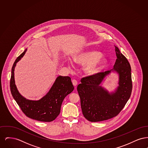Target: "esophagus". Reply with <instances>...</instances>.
<instances>
[{
  "label": "esophagus",
  "instance_id": "esophagus-1",
  "mask_svg": "<svg viewBox=\"0 0 148 148\" xmlns=\"http://www.w3.org/2000/svg\"><path fill=\"white\" fill-rule=\"evenodd\" d=\"M72 83H73V84L74 86H76L77 84V82L75 80V79H73L72 80Z\"/></svg>",
  "mask_w": 148,
  "mask_h": 148
}]
</instances>
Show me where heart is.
<instances>
[{
    "label": "heart",
    "mask_w": 148,
    "mask_h": 148,
    "mask_svg": "<svg viewBox=\"0 0 148 148\" xmlns=\"http://www.w3.org/2000/svg\"><path fill=\"white\" fill-rule=\"evenodd\" d=\"M73 59L77 63L85 64L84 70L85 73L89 75H93L98 73L103 68L106 63V59L104 56L95 50L82 52L74 56Z\"/></svg>",
    "instance_id": "obj_1"
}]
</instances>
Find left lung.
<instances>
[{"label":"left lung","mask_w":148,"mask_h":148,"mask_svg":"<svg viewBox=\"0 0 148 148\" xmlns=\"http://www.w3.org/2000/svg\"><path fill=\"white\" fill-rule=\"evenodd\" d=\"M116 59L114 68L83 77L77 90L80 98L82 113L92 122L109 119L116 116L125 106L132 91L131 67L127 58L115 46ZM112 71L119 75V85L114 92L109 93L100 84Z\"/></svg>","instance_id":"obj_1"}]
</instances>
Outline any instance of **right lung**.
<instances>
[{"mask_svg":"<svg viewBox=\"0 0 148 148\" xmlns=\"http://www.w3.org/2000/svg\"><path fill=\"white\" fill-rule=\"evenodd\" d=\"M27 50L16 58L12 66L10 81L11 93L27 116L40 121H52L60 114L64 99L73 91L74 86L69 77L59 76L49 92L42 98L39 100H31L23 97L15 84L14 69L16 63L24 56Z\"/></svg>","mask_w":148,"mask_h":148,"instance_id":"right-lung-1","label":"right lung"}]
</instances>
